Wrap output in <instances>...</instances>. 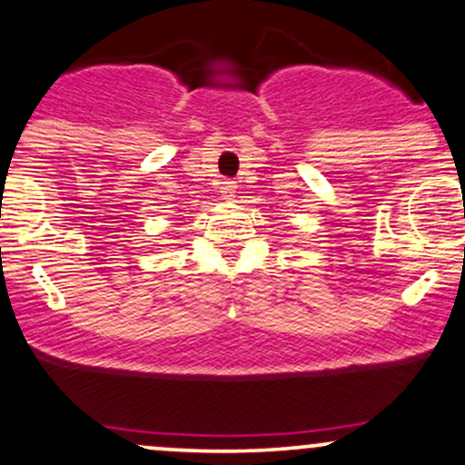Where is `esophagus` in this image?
<instances>
[{"label": "esophagus", "mask_w": 465, "mask_h": 465, "mask_svg": "<svg viewBox=\"0 0 465 465\" xmlns=\"http://www.w3.org/2000/svg\"><path fill=\"white\" fill-rule=\"evenodd\" d=\"M234 193H237V183H234V182H222L223 199H232Z\"/></svg>", "instance_id": "obj_1"}]
</instances>
